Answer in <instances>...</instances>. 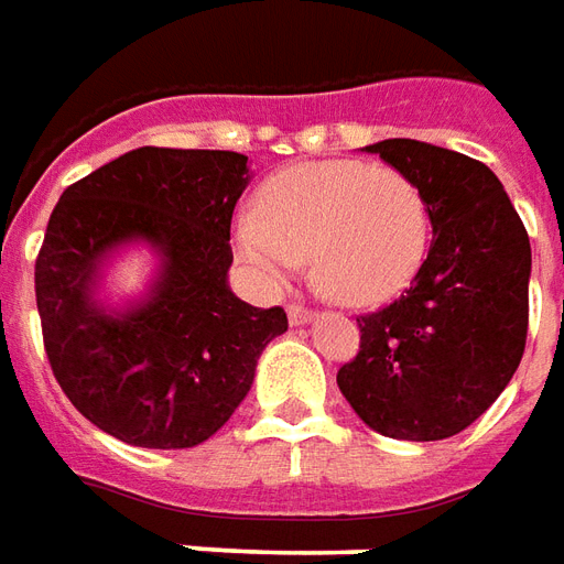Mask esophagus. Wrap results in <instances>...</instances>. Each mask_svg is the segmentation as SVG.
<instances>
[{
	"label": "esophagus",
	"instance_id": "obj_1",
	"mask_svg": "<svg viewBox=\"0 0 564 564\" xmlns=\"http://www.w3.org/2000/svg\"><path fill=\"white\" fill-rule=\"evenodd\" d=\"M286 316H290V325H304L314 319V311H307V307H302V304H290V311H286Z\"/></svg>",
	"mask_w": 564,
	"mask_h": 564
}]
</instances>
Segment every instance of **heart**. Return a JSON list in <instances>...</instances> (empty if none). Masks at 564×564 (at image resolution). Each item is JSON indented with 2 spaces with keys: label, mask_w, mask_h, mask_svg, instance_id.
Listing matches in <instances>:
<instances>
[{
  "label": "heart",
  "mask_w": 564,
  "mask_h": 564,
  "mask_svg": "<svg viewBox=\"0 0 564 564\" xmlns=\"http://www.w3.org/2000/svg\"><path fill=\"white\" fill-rule=\"evenodd\" d=\"M236 253L265 290L290 286L311 257L314 281L352 307L382 304L415 278L431 245V206L398 166L316 161L281 170L232 229Z\"/></svg>",
  "instance_id": "1"
}]
</instances>
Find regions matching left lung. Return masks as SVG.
I'll list each match as a JSON object with an SVG mask.
<instances>
[{"label":"left lung","mask_w":564,"mask_h":564,"mask_svg":"<svg viewBox=\"0 0 564 564\" xmlns=\"http://www.w3.org/2000/svg\"><path fill=\"white\" fill-rule=\"evenodd\" d=\"M367 152L419 182L433 241L410 290L356 319L358 356L337 370V386L382 436L448 440L502 394L527 349V227L475 158L419 140Z\"/></svg>","instance_id":"1"}]
</instances>
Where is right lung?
<instances>
[{
    "mask_svg": "<svg viewBox=\"0 0 564 564\" xmlns=\"http://www.w3.org/2000/svg\"><path fill=\"white\" fill-rule=\"evenodd\" d=\"M248 158L143 145L65 187L35 260L53 377L86 419L137 448H194L250 391L286 332L283 307L232 295L229 224ZM131 240L159 250L153 290L128 312L94 299L102 260Z\"/></svg>",
    "mask_w": 564,
    "mask_h": 564,
    "instance_id": "add662e5",
    "label": "right lung"
}]
</instances>
